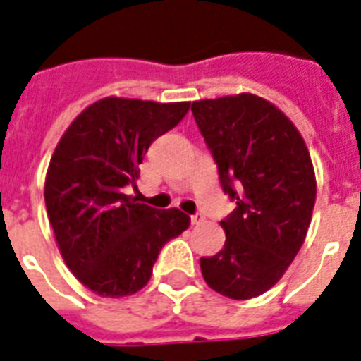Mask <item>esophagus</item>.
Instances as JSON below:
<instances>
[{
	"label": "esophagus",
	"mask_w": 361,
	"mask_h": 361,
	"mask_svg": "<svg viewBox=\"0 0 361 361\" xmlns=\"http://www.w3.org/2000/svg\"><path fill=\"white\" fill-rule=\"evenodd\" d=\"M204 221H206V216L202 215V213H195V215H190V222H192V224H202Z\"/></svg>",
	"instance_id": "esophagus-1"
}]
</instances>
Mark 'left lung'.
Returning <instances> with one entry per match:
<instances>
[{"mask_svg": "<svg viewBox=\"0 0 361 361\" xmlns=\"http://www.w3.org/2000/svg\"><path fill=\"white\" fill-rule=\"evenodd\" d=\"M235 209L221 221L226 243L202 257L213 291L248 300L283 276L306 239L315 206V174L306 142L271 102L254 94L190 105Z\"/></svg>", "mask_w": 361, "mask_h": 361, "instance_id": "8db88e82", "label": "left lung"}]
</instances>
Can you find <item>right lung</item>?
<instances>
[{
  "mask_svg": "<svg viewBox=\"0 0 361 361\" xmlns=\"http://www.w3.org/2000/svg\"><path fill=\"white\" fill-rule=\"evenodd\" d=\"M189 102L104 98L70 124L49 161L44 200L59 250L74 276L99 297H128L148 283L166 243L185 231L183 211L137 204L139 165Z\"/></svg>",
  "mask_w": 361,
  "mask_h": 361,
  "instance_id": "add662e5",
  "label": "right lung"
}]
</instances>
